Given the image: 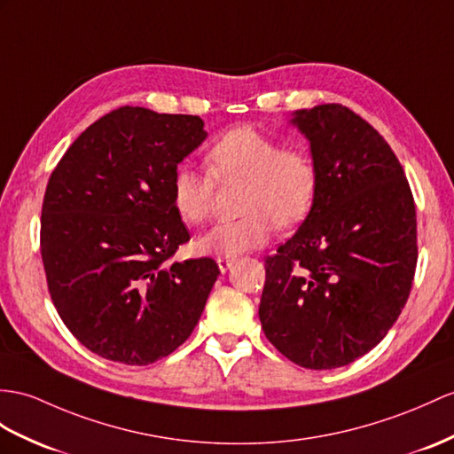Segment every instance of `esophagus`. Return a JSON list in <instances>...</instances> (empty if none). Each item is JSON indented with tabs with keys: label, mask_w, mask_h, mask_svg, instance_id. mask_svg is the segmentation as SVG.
<instances>
[{
	"label": "esophagus",
	"mask_w": 454,
	"mask_h": 454,
	"mask_svg": "<svg viewBox=\"0 0 454 454\" xmlns=\"http://www.w3.org/2000/svg\"><path fill=\"white\" fill-rule=\"evenodd\" d=\"M217 265H219V271L221 273H225L231 265H233V260H229V258H217Z\"/></svg>",
	"instance_id": "1"
}]
</instances>
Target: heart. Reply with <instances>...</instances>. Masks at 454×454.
Wrapping results in <instances>:
<instances>
[{
	"label": "heart",
	"instance_id": "1",
	"mask_svg": "<svg viewBox=\"0 0 454 454\" xmlns=\"http://www.w3.org/2000/svg\"><path fill=\"white\" fill-rule=\"evenodd\" d=\"M207 169L221 183H245L239 219L215 225L198 240V250L239 256L263 247L275 225L293 229L312 212L319 191V171L310 153L252 127L221 135L206 153ZM191 165H179L171 176V200L189 225L212 215L214 181Z\"/></svg>",
	"mask_w": 454,
	"mask_h": 454
}]
</instances>
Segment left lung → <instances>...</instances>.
Listing matches in <instances>:
<instances>
[{
  "mask_svg": "<svg viewBox=\"0 0 454 454\" xmlns=\"http://www.w3.org/2000/svg\"><path fill=\"white\" fill-rule=\"evenodd\" d=\"M319 191L301 229L265 258L260 322L283 356L340 368L393 327L412 289L416 206L391 146L340 104L298 109Z\"/></svg>",
  "mask_w": 454,
  "mask_h": 454,
  "instance_id": "obj_1",
  "label": "left lung"
}]
</instances>
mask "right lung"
Returning <instances> with one entry per match:
<instances>
[{
  "instance_id": "right-lung-1",
  "label": "right lung",
  "mask_w": 454,
  "mask_h": 454,
  "mask_svg": "<svg viewBox=\"0 0 454 454\" xmlns=\"http://www.w3.org/2000/svg\"><path fill=\"white\" fill-rule=\"evenodd\" d=\"M206 137L198 115L125 106L88 127L50 176L40 221L48 289L98 356L146 366L181 347L204 312L217 263L169 260L191 240L171 176Z\"/></svg>"
}]
</instances>
